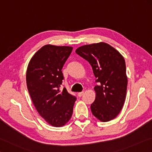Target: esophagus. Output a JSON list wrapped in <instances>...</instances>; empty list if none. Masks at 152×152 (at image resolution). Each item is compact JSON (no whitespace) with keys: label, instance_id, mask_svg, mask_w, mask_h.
Listing matches in <instances>:
<instances>
[{"label":"esophagus","instance_id":"esophagus-1","mask_svg":"<svg viewBox=\"0 0 152 152\" xmlns=\"http://www.w3.org/2000/svg\"><path fill=\"white\" fill-rule=\"evenodd\" d=\"M83 94H84V92H83V91L79 92V93H78V94H77V95H78V96H79V97H81L82 95H83Z\"/></svg>","mask_w":152,"mask_h":152}]
</instances>
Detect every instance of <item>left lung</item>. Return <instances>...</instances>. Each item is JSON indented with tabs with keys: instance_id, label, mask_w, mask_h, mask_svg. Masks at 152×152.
Returning <instances> with one entry per match:
<instances>
[{
	"instance_id": "1",
	"label": "left lung",
	"mask_w": 152,
	"mask_h": 152,
	"mask_svg": "<svg viewBox=\"0 0 152 152\" xmlns=\"http://www.w3.org/2000/svg\"><path fill=\"white\" fill-rule=\"evenodd\" d=\"M76 53L91 65L96 82V94L91 110L95 118L103 122L115 118L126 99L127 77L123 56L107 43L86 45L77 48Z\"/></svg>"
}]
</instances>
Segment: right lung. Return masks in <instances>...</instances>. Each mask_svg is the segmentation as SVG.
Wrapping results in <instances>:
<instances>
[{"instance_id":"1","label":"right lung","mask_w":152,"mask_h":152,"mask_svg":"<svg viewBox=\"0 0 152 152\" xmlns=\"http://www.w3.org/2000/svg\"><path fill=\"white\" fill-rule=\"evenodd\" d=\"M73 47L46 45L29 61L26 86L32 102L39 115L48 124L61 127L71 119L76 97L66 88L61 90L63 66Z\"/></svg>"}]
</instances>
